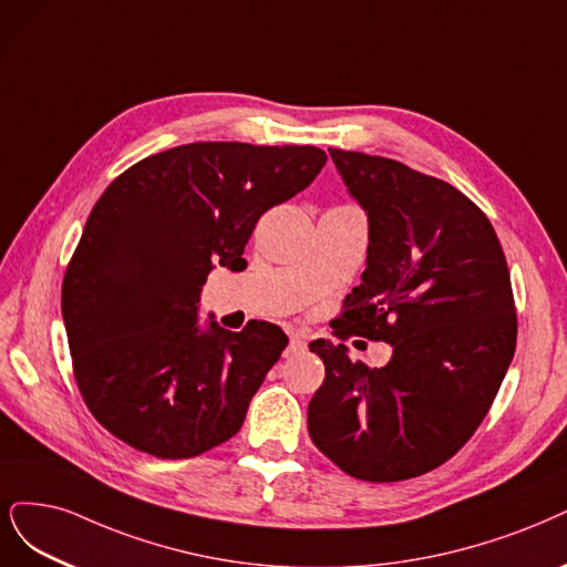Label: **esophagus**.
I'll use <instances>...</instances> for the list:
<instances>
[{
    "label": "esophagus",
    "instance_id": "obj_1",
    "mask_svg": "<svg viewBox=\"0 0 567 567\" xmlns=\"http://www.w3.org/2000/svg\"><path fill=\"white\" fill-rule=\"evenodd\" d=\"M307 342L300 338V336H290V342H288V349H286V357L290 354H300V351H305Z\"/></svg>",
    "mask_w": 567,
    "mask_h": 567
}]
</instances>
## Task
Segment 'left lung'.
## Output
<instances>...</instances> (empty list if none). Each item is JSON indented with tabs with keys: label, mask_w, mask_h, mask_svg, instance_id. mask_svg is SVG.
<instances>
[{
	"label": "left lung",
	"mask_w": 567,
	"mask_h": 567,
	"mask_svg": "<svg viewBox=\"0 0 567 567\" xmlns=\"http://www.w3.org/2000/svg\"><path fill=\"white\" fill-rule=\"evenodd\" d=\"M328 152L368 216L365 271L338 326L394 354L368 368L344 344L311 342L326 380L307 408L309 436L354 478H415L474 436L499 392L518 330L509 267L491 220L453 185Z\"/></svg>",
	"instance_id": "obj_1"
}]
</instances>
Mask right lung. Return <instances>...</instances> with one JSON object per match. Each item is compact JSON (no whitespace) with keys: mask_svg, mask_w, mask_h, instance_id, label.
Here are the masks:
<instances>
[{"mask_svg":"<svg viewBox=\"0 0 567 567\" xmlns=\"http://www.w3.org/2000/svg\"><path fill=\"white\" fill-rule=\"evenodd\" d=\"M311 145L189 143L133 164L103 192L63 279L76 386L110 434L162 460L197 457L239 432L288 344L252 321L199 326L218 262L237 267L265 210L317 178Z\"/></svg>","mask_w":567,"mask_h":567,"instance_id":"right-lung-1","label":"right lung"}]
</instances>
